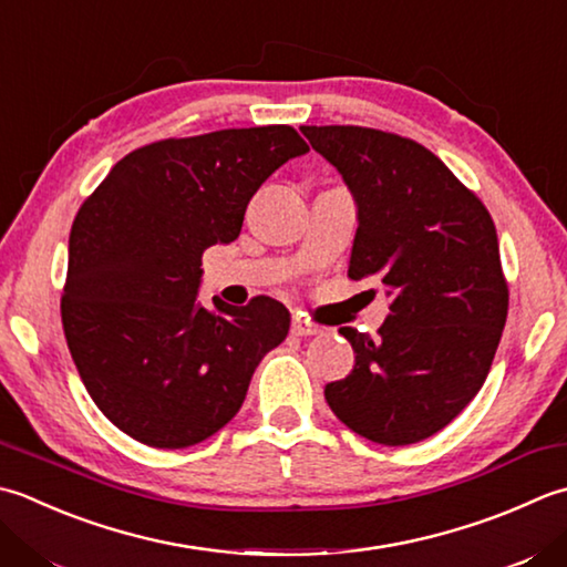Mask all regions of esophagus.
<instances>
[{
  "label": "esophagus",
  "instance_id": "esophagus-1",
  "mask_svg": "<svg viewBox=\"0 0 567 567\" xmlns=\"http://www.w3.org/2000/svg\"><path fill=\"white\" fill-rule=\"evenodd\" d=\"M292 334L295 337H315V334H324V327H319V324H315V321H309V319H305V317H299V315H295L292 317Z\"/></svg>",
  "mask_w": 567,
  "mask_h": 567
}]
</instances>
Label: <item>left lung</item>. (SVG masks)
<instances>
[{
	"instance_id": "8db88e82",
	"label": "left lung",
	"mask_w": 567,
	"mask_h": 567,
	"mask_svg": "<svg viewBox=\"0 0 567 567\" xmlns=\"http://www.w3.org/2000/svg\"><path fill=\"white\" fill-rule=\"evenodd\" d=\"M359 208L349 277L391 299L379 334L341 327L357 353L324 398L343 425L379 445H413L480 393L508 315L489 210L440 157L393 132L299 127Z\"/></svg>"
}]
</instances>
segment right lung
<instances>
[{"instance_id":"obj_1","label":"right lung","mask_w":567,"mask_h":567,"mask_svg":"<svg viewBox=\"0 0 567 567\" xmlns=\"http://www.w3.org/2000/svg\"><path fill=\"white\" fill-rule=\"evenodd\" d=\"M305 152L290 125L159 140L122 157L78 208L65 341L93 403L142 445L182 450L218 432L290 331L277 299L204 307L196 292L204 250L236 240L252 194Z\"/></svg>"}]
</instances>
